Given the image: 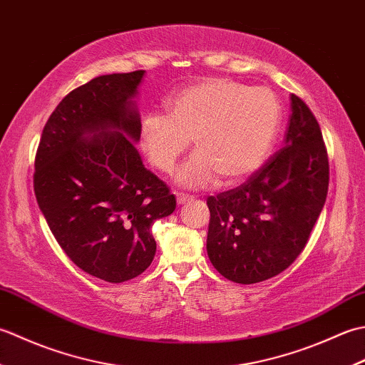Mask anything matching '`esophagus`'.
Wrapping results in <instances>:
<instances>
[{"mask_svg": "<svg viewBox=\"0 0 365 365\" xmlns=\"http://www.w3.org/2000/svg\"><path fill=\"white\" fill-rule=\"evenodd\" d=\"M175 196H177V202L178 204H187V202H190V200H192L195 197L192 196H190V195H183V192H175Z\"/></svg>", "mask_w": 365, "mask_h": 365, "instance_id": "34e87169", "label": "esophagus"}]
</instances>
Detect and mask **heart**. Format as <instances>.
<instances>
[{"mask_svg": "<svg viewBox=\"0 0 365 365\" xmlns=\"http://www.w3.org/2000/svg\"><path fill=\"white\" fill-rule=\"evenodd\" d=\"M281 106L267 88L250 89L227 78H208L169 100L168 115L147 114L141 144L152 165L170 174L192 138L197 152L178 170V182L202 188L221 175L235 183L257 169L273 143Z\"/></svg>", "mask_w": 365, "mask_h": 365, "instance_id": "b5f03b06", "label": "heart"}]
</instances>
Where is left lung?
Returning a JSON list of instances; mask_svg holds the SVG:
<instances>
[{
  "label": "left lung",
  "instance_id": "left-lung-1",
  "mask_svg": "<svg viewBox=\"0 0 365 365\" xmlns=\"http://www.w3.org/2000/svg\"><path fill=\"white\" fill-rule=\"evenodd\" d=\"M285 145L237 188L207 199V252L237 284L267 281L304 250L327 200L329 163L314 113L292 94Z\"/></svg>",
  "mask_w": 365,
  "mask_h": 365
}]
</instances>
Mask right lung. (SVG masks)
Instances as JSON below:
<instances>
[{
	"label": "right lung",
	"instance_id": "right-lung-1",
	"mask_svg": "<svg viewBox=\"0 0 365 365\" xmlns=\"http://www.w3.org/2000/svg\"><path fill=\"white\" fill-rule=\"evenodd\" d=\"M143 75H102L68 92L34 160L36 199L56 242L76 267L113 284L149 268L152 224L177 205L135 145L141 120L131 98Z\"/></svg>",
	"mask_w": 365,
	"mask_h": 365
}]
</instances>
